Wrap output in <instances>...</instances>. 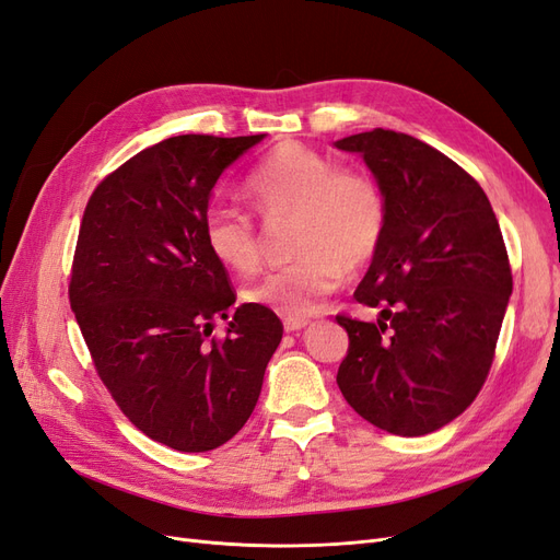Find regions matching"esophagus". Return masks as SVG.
Here are the masks:
<instances>
[{
    "instance_id": "1",
    "label": "esophagus",
    "mask_w": 560,
    "mask_h": 560,
    "mask_svg": "<svg viewBox=\"0 0 560 560\" xmlns=\"http://www.w3.org/2000/svg\"><path fill=\"white\" fill-rule=\"evenodd\" d=\"M308 325H311L308 319H290V317H287V319H284V331H287V334H294V331L306 329Z\"/></svg>"
}]
</instances>
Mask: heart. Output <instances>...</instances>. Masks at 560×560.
Returning a JSON list of instances; mask_svg holds the SVG:
<instances>
[{"label": "heart", "instance_id": "heart-1", "mask_svg": "<svg viewBox=\"0 0 560 560\" xmlns=\"http://www.w3.org/2000/svg\"><path fill=\"white\" fill-rule=\"evenodd\" d=\"M247 196L266 219L296 217V264L268 273L243 292L252 306L303 319L346 278L376 257L385 233V200L378 184L360 171L338 167L331 159L299 142L276 147L247 177ZM212 257L238 276L257 273L261 241L252 217L212 202L202 219Z\"/></svg>", "mask_w": 560, "mask_h": 560}]
</instances>
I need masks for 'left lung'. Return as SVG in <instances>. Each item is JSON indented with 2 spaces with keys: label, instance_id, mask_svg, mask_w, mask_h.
<instances>
[{
  "label": "left lung",
  "instance_id": "1",
  "mask_svg": "<svg viewBox=\"0 0 560 560\" xmlns=\"http://www.w3.org/2000/svg\"><path fill=\"white\" fill-rule=\"evenodd\" d=\"M334 147L362 156L385 200L383 243L354 292L381 313L336 317L350 338L336 383L371 425L430 434L493 364L512 294L500 224L477 179L411 135L376 128Z\"/></svg>",
  "mask_w": 560,
  "mask_h": 560
}]
</instances>
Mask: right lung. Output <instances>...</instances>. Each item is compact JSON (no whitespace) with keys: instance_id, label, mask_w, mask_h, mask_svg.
Segmentation results:
<instances>
[{"instance_id":"obj_1","label":"right lung","mask_w":560,"mask_h":560,"mask_svg":"<svg viewBox=\"0 0 560 560\" xmlns=\"http://www.w3.org/2000/svg\"><path fill=\"white\" fill-rule=\"evenodd\" d=\"M266 135H177L97 184L81 219L70 303L100 378L135 428L182 453L226 444L257 406L282 338L243 303L202 235L212 189ZM217 316L224 342L209 341Z\"/></svg>"}]
</instances>
